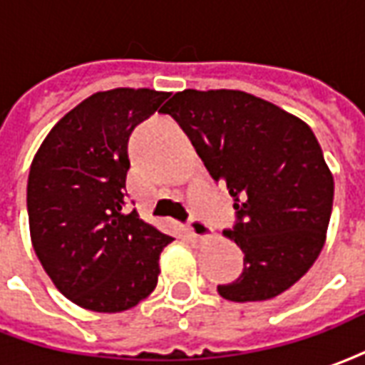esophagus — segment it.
Masks as SVG:
<instances>
[{
  "instance_id": "obj_1",
  "label": "esophagus",
  "mask_w": 365,
  "mask_h": 365,
  "mask_svg": "<svg viewBox=\"0 0 365 365\" xmlns=\"http://www.w3.org/2000/svg\"><path fill=\"white\" fill-rule=\"evenodd\" d=\"M187 232H190L191 237L203 238V237H209V235H213V229H211L203 219H199V217H195V215H191L190 221H187Z\"/></svg>"
}]
</instances>
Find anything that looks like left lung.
Masks as SVG:
<instances>
[{
    "label": "left lung",
    "mask_w": 365,
    "mask_h": 365,
    "mask_svg": "<svg viewBox=\"0 0 365 365\" xmlns=\"http://www.w3.org/2000/svg\"><path fill=\"white\" fill-rule=\"evenodd\" d=\"M162 113L190 136L215 182L227 183L237 221L225 235L245 254L229 301H264L289 289L313 266L329 229L334 180L303 120L237 90L175 93Z\"/></svg>",
    "instance_id": "1"
}]
</instances>
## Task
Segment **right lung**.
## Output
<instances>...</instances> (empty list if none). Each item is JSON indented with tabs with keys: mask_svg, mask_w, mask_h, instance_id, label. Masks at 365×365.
Returning <instances> with one entry per match:
<instances>
[{
	"mask_svg": "<svg viewBox=\"0 0 365 365\" xmlns=\"http://www.w3.org/2000/svg\"><path fill=\"white\" fill-rule=\"evenodd\" d=\"M168 93H93L52 127L27 183L33 246L52 283L76 305L120 313L148 297L174 238L127 211L128 138Z\"/></svg>",
	"mask_w": 365,
	"mask_h": 365,
	"instance_id": "obj_1",
	"label": "right lung"
}]
</instances>
